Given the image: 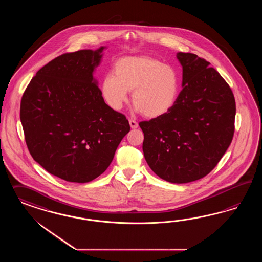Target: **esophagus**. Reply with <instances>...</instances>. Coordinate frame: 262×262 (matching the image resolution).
Segmentation results:
<instances>
[{
	"label": "esophagus",
	"mask_w": 262,
	"mask_h": 262,
	"mask_svg": "<svg viewBox=\"0 0 262 262\" xmlns=\"http://www.w3.org/2000/svg\"><path fill=\"white\" fill-rule=\"evenodd\" d=\"M128 123H129V126L132 128H136V127H138V124H137V122L135 121V120L129 119L128 120Z\"/></svg>",
	"instance_id": "34e87169"
}]
</instances>
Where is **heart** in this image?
Returning <instances> with one entry per match:
<instances>
[{"label":"heart","instance_id":"1","mask_svg":"<svg viewBox=\"0 0 262 262\" xmlns=\"http://www.w3.org/2000/svg\"><path fill=\"white\" fill-rule=\"evenodd\" d=\"M132 90L135 110L148 118H158L177 102L179 75L172 66L151 56H126L114 64L113 74L103 77L101 93L111 108L120 111Z\"/></svg>","mask_w":262,"mask_h":262}]
</instances>
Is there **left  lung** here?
I'll return each mask as SVG.
<instances>
[{
  "mask_svg": "<svg viewBox=\"0 0 262 262\" xmlns=\"http://www.w3.org/2000/svg\"><path fill=\"white\" fill-rule=\"evenodd\" d=\"M177 58L183 90L173 108L139 126L151 170L169 183H186L206 177L222 159L234 134L236 107L230 85L208 61L190 53Z\"/></svg>",
  "mask_w": 262,
  "mask_h": 262,
  "instance_id": "8db88e82",
  "label": "left lung"
}]
</instances>
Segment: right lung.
Segmentation results:
<instances>
[{"instance_id":"obj_1","label":"right lung","mask_w":262,"mask_h":262,"mask_svg":"<svg viewBox=\"0 0 262 262\" xmlns=\"http://www.w3.org/2000/svg\"><path fill=\"white\" fill-rule=\"evenodd\" d=\"M103 49L57 56L22 96L20 119L32 159L67 182L88 183L103 174L130 129L126 116L104 103L93 78Z\"/></svg>"}]
</instances>
